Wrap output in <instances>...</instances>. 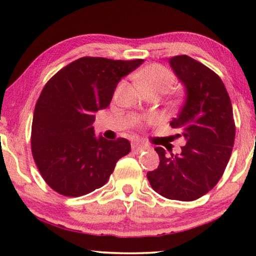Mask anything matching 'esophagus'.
I'll return each instance as SVG.
<instances>
[{"mask_svg": "<svg viewBox=\"0 0 256 256\" xmlns=\"http://www.w3.org/2000/svg\"><path fill=\"white\" fill-rule=\"evenodd\" d=\"M148 148V146L144 144H140V142H133L132 144V151L134 154H140L142 151Z\"/></svg>", "mask_w": 256, "mask_h": 256, "instance_id": "1", "label": "esophagus"}]
</instances>
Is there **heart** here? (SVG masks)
Here are the masks:
<instances>
[{"label": "heart", "instance_id": "heart-1", "mask_svg": "<svg viewBox=\"0 0 256 256\" xmlns=\"http://www.w3.org/2000/svg\"><path fill=\"white\" fill-rule=\"evenodd\" d=\"M136 79L140 82L146 92H167L174 84L175 76L168 68L158 64H152L136 73ZM156 118L149 120L150 123H154Z\"/></svg>", "mask_w": 256, "mask_h": 256}]
</instances>
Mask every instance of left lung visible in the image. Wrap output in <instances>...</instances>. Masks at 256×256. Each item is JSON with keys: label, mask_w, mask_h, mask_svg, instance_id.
I'll return each mask as SVG.
<instances>
[{"label": "left lung", "mask_w": 256, "mask_h": 256, "mask_svg": "<svg viewBox=\"0 0 256 256\" xmlns=\"http://www.w3.org/2000/svg\"><path fill=\"white\" fill-rule=\"evenodd\" d=\"M170 63L186 89L170 126L180 130L186 144L178 154L154 148L160 162L146 177L162 196L194 201L222 178L235 142V120L226 86L216 72L188 55L174 56Z\"/></svg>", "instance_id": "1"}]
</instances>
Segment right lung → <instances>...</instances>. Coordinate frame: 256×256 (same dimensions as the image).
<instances>
[{"label": "right lung", "mask_w": 256, "mask_h": 256, "mask_svg": "<svg viewBox=\"0 0 256 256\" xmlns=\"http://www.w3.org/2000/svg\"><path fill=\"white\" fill-rule=\"evenodd\" d=\"M144 60L84 58L47 81L34 106L32 152L46 184L60 196H86L107 183L131 151L124 138L94 136V112L106 108L116 86Z\"/></svg>", "instance_id": "1"}]
</instances>
